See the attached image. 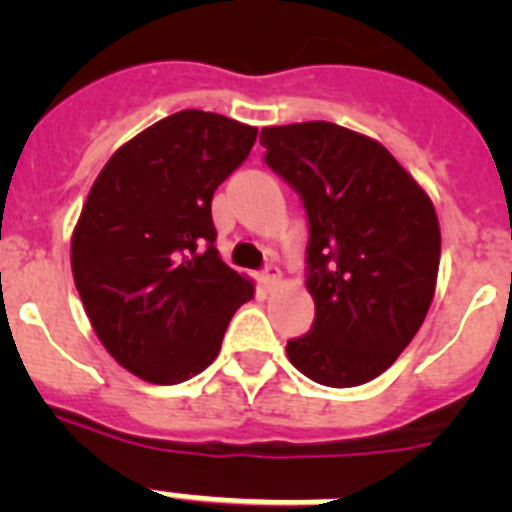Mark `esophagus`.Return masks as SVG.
<instances>
[{"label": "esophagus", "instance_id": "esophagus-1", "mask_svg": "<svg viewBox=\"0 0 512 512\" xmlns=\"http://www.w3.org/2000/svg\"><path fill=\"white\" fill-rule=\"evenodd\" d=\"M261 279H264L266 289H274V287H279V282H282V271H279V266L269 264L264 269V274H261Z\"/></svg>", "mask_w": 512, "mask_h": 512}]
</instances>
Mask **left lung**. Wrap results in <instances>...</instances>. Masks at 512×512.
Instances as JSON below:
<instances>
[{"mask_svg": "<svg viewBox=\"0 0 512 512\" xmlns=\"http://www.w3.org/2000/svg\"><path fill=\"white\" fill-rule=\"evenodd\" d=\"M266 164L305 202L315 323L289 361L325 387L390 369L423 325L441 261L431 197L379 140L336 122L261 130Z\"/></svg>", "mask_w": 512, "mask_h": 512, "instance_id": "1", "label": "left lung"}]
</instances>
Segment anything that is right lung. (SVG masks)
<instances>
[{
	"mask_svg": "<svg viewBox=\"0 0 512 512\" xmlns=\"http://www.w3.org/2000/svg\"><path fill=\"white\" fill-rule=\"evenodd\" d=\"M259 130L182 110L117 148L71 235V271L107 354L151 384H179L220 354L253 282L215 243L212 194Z\"/></svg>",
	"mask_w": 512,
	"mask_h": 512,
	"instance_id": "right-lung-1",
	"label": "right lung"
}]
</instances>
